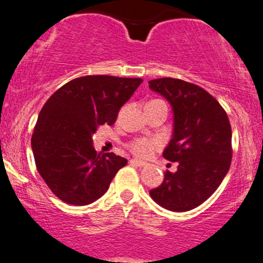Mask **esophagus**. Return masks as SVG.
<instances>
[{
	"label": "esophagus",
	"mask_w": 263,
	"mask_h": 263,
	"mask_svg": "<svg viewBox=\"0 0 263 263\" xmlns=\"http://www.w3.org/2000/svg\"><path fill=\"white\" fill-rule=\"evenodd\" d=\"M130 164H134V165H137V166H140V167H141V166H145V165H146L145 161L138 160V159H132Z\"/></svg>",
	"instance_id": "esophagus-1"
}]
</instances>
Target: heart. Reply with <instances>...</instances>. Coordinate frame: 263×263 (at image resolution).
Listing matches in <instances>:
<instances>
[{
	"mask_svg": "<svg viewBox=\"0 0 263 263\" xmlns=\"http://www.w3.org/2000/svg\"><path fill=\"white\" fill-rule=\"evenodd\" d=\"M128 149L139 158H147L161 146V140L156 138H138L128 143Z\"/></svg>",
	"mask_w": 263,
	"mask_h": 263,
	"instance_id": "heart-1",
	"label": "heart"
}]
</instances>
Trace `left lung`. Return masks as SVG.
Returning <instances> with one entry per match:
<instances>
[{
    "instance_id": "left-lung-1",
    "label": "left lung",
    "mask_w": 263,
    "mask_h": 263,
    "mask_svg": "<svg viewBox=\"0 0 263 263\" xmlns=\"http://www.w3.org/2000/svg\"><path fill=\"white\" fill-rule=\"evenodd\" d=\"M170 103L174 130L163 156L178 161L150 196L166 210L184 212L201 205L220 186L232 159L231 125L225 109L199 85L175 78L149 81Z\"/></svg>"
}]
</instances>
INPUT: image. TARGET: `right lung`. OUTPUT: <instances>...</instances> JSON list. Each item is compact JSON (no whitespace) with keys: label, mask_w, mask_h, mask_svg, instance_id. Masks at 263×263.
<instances>
[{"label":"right lung","mask_w":263,"mask_h":263,"mask_svg":"<svg viewBox=\"0 0 263 263\" xmlns=\"http://www.w3.org/2000/svg\"><path fill=\"white\" fill-rule=\"evenodd\" d=\"M141 78L85 76L61 87L47 100L31 139L38 173L58 199L84 206L107 193L128 160L97 153L93 134L116 122Z\"/></svg>","instance_id":"obj_1"}]
</instances>
